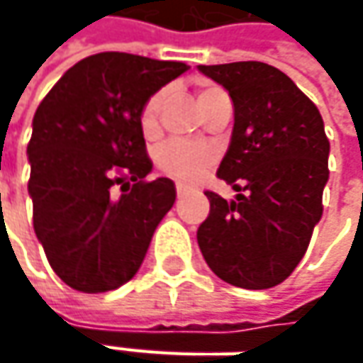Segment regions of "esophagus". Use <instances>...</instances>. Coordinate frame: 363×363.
<instances>
[{
    "mask_svg": "<svg viewBox=\"0 0 363 363\" xmlns=\"http://www.w3.org/2000/svg\"><path fill=\"white\" fill-rule=\"evenodd\" d=\"M175 189H177V198H182V196L186 194V186H182V184H177V186H175Z\"/></svg>",
    "mask_w": 363,
    "mask_h": 363,
    "instance_id": "obj_1",
    "label": "esophagus"
}]
</instances>
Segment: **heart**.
<instances>
[{
  "instance_id": "heart-1",
  "label": "heart",
  "mask_w": 363,
  "mask_h": 363,
  "mask_svg": "<svg viewBox=\"0 0 363 363\" xmlns=\"http://www.w3.org/2000/svg\"><path fill=\"white\" fill-rule=\"evenodd\" d=\"M226 92L220 86L214 84H202L198 89V103L203 108V113L210 108V105L216 101L218 96H222ZM169 91L167 89H160L155 91L145 101V105L141 106L139 113V127L141 133L147 139H155L160 135V117L163 106L167 103ZM157 169L161 174L172 177L179 184H196L200 182L203 175L212 169V165L216 163V153L206 145H198L191 141H184V139H174L169 143L161 147L157 151Z\"/></svg>"
}]
</instances>
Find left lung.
<instances>
[{"label": "left lung", "instance_id": "1", "mask_svg": "<svg viewBox=\"0 0 363 363\" xmlns=\"http://www.w3.org/2000/svg\"><path fill=\"white\" fill-rule=\"evenodd\" d=\"M234 103L230 147L218 177L236 200L206 191L210 214L198 228L208 267L240 289L283 283L305 255L323 214L329 139L315 103L264 62L198 66Z\"/></svg>", "mask_w": 363, "mask_h": 363}]
</instances>
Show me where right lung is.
<instances>
[{"label": "right lung", "instance_id": "1", "mask_svg": "<svg viewBox=\"0 0 363 363\" xmlns=\"http://www.w3.org/2000/svg\"><path fill=\"white\" fill-rule=\"evenodd\" d=\"M186 70L184 62L101 52L66 70L38 106L28 143L34 230L68 286L105 293L139 271L175 202L172 179H145L153 163L139 113Z\"/></svg>", "mask_w": 363, "mask_h": 363}]
</instances>
